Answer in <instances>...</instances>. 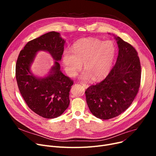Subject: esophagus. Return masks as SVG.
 <instances>
[{
  "instance_id": "esophagus-1",
  "label": "esophagus",
  "mask_w": 156,
  "mask_h": 156,
  "mask_svg": "<svg viewBox=\"0 0 156 156\" xmlns=\"http://www.w3.org/2000/svg\"><path fill=\"white\" fill-rule=\"evenodd\" d=\"M81 84L82 85H83V86L85 88H87V87H88V85L87 84L85 83H83V82H82V83H81Z\"/></svg>"
}]
</instances>
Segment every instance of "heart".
Returning <instances> with one entry per match:
<instances>
[{"label": "heart", "instance_id": "obj_1", "mask_svg": "<svg viewBox=\"0 0 156 156\" xmlns=\"http://www.w3.org/2000/svg\"><path fill=\"white\" fill-rule=\"evenodd\" d=\"M116 49L112 41L104 42L97 38L80 39L73 45L72 50L66 49L62 62L66 71L70 76L76 73L83 63L86 70L81 78L99 80L107 76L111 71L116 55Z\"/></svg>", "mask_w": 156, "mask_h": 156}]
</instances>
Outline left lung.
Returning a JSON list of instances; mask_svg holds the SVG:
<instances>
[{"label":"left lung","instance_id":"1","mask_svg":"<svg viewBox=\"0 0 156 156\" xmlns=\"http://www.w3.org/2000/svg\"><path fill=\"white\" fill-rule=\"evenodd\" d=\"M116 62L106 78L85 91L86 101L92 114L99 119L115 118L125 111L138 92L141 66L135 48L119 37Z\"/></svg>","mask_w":156,"mask_h":156}]
</instances>
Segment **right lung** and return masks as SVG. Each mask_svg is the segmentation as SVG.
I'll return each mask as SVG.
<instances>
[{
	"mask_svg": "<svg viewBox=\"0 0 156 156\" xmlns=\"http://www.w3.org/2000/svg\"><path fill=\"white\" fill-rule=\"evenodd\" d=\"M65 40L59 33L51 31L28 42L20 51L16 65V78L20 92L29 108L47 119L61 116L69 104L73 81L61 71ZM48 51L55 60L44 78L33 75L30 67L38 51Z\"/></svg>",
	"mask_w": 156,
	"mask_h": 156,
	"instance_id": "1",
	"label": "right lung"
}]
</instances>
